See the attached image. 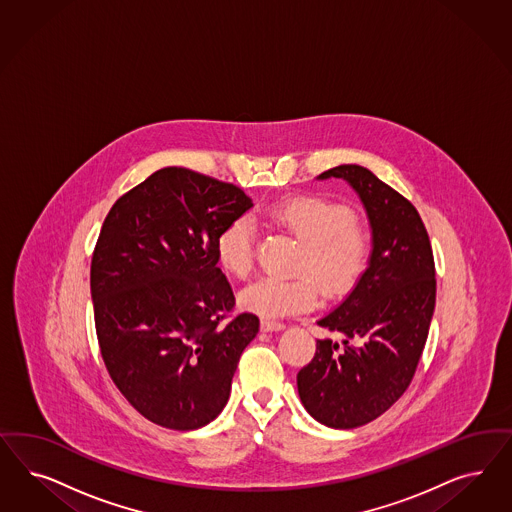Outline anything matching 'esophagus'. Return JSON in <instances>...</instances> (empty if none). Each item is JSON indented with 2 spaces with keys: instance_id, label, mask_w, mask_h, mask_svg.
<instances>
[{
  "instance_id": "obj_1",
  "label": "esophagus",
  "mask_w": 512,
  "mask_h": 512,
  "mask_svg": "<svg viewBox=\"0 0 512 512\" xmlns=\"http://www.w3.org/2000/svg\"><path fill=\"white\" fill-rule=\"evenodd\" d=\"M260 328L265 333H271V331H281L286 328L282 322H275V320H262V324H260Z\"/></svg>"
}]
</instances>
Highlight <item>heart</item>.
<instances>
[{
	"label": "heart",
	"mask_w": 512,
	"mask_h": 512,
	"mask_svg": "<svg viewBox=\"0 0 512 512\" xmlns=\"http://www.w3.org/2000/svg\"><path fill=\"white\" fill-rule=\"evenodd\" d=\"M267 216L303 243L297 271L305 275L294 279L265 275L248 284L239 296L245 311L265 320L305 313L322 299L316 276L333 296L345 294L360 281L371 258V237L347 205L303 196L273 205ZM215 248L218 264L235 277H247L254 265L252 220L248 216L231 220L216 237Z\"/></svg>",
	"instance_id": "1"
}]
</instances>
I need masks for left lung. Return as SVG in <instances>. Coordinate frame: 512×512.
<instances>
[{"label": "left lung", "instance_id": "left-lung-1", "mask_svg": "<svg viewBox=\"0 0 512 512\" xmlns=\"http://www.w3.org/2000/svg\"><path fill=\"white\" fill-rule=\"evenodd\" d=\"M328 179L347 182L362 201L371 258L347 297L316 320L339 331L343 345L316 341L313 360L297 373V392L314 420L352 429L386 413L409 388L435 311V264L411 201L362 165H337L316 177Z\"/></svg>", "mask_w": 512, "mask_h": 512}]
</instances>
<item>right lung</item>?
I'll return each mask as SVG.
<instances>
[{"label": "right lung", "instance_id": "1", "mask_svg": "<svg viewBox=\"0 0 512 512\" xmlns=\"http://www.w3.org/2000/svg\"><path fill=\"white\" fill-rule=\"evenodd\" d=\"M252 199L184 167L152 173L116 201L99 231L90 292L107 371L150 422L190 431L228 403L239 358L260 330L235 305L216 237Z\"/></svg>", "mask_w": 512, "mask_h": 512}]
</instances>
